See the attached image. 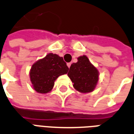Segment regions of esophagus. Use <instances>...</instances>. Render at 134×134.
<instances>
[{
    "mask_svg": "<svg viewBox=\"0 0 134 134\" xmlns=\"http://www.w3.org/2000/svg\"><path fill=\"white\" fill-rule=\"evenodd\" d=\"M67 67H69H69H70V66H71V63H67Z\"/></svg>",
    "mask_w": 134,
    "mask_h": 134,
    "instance_id": "esophagus-1",
    "label": "esophagus"
}]
</instances>
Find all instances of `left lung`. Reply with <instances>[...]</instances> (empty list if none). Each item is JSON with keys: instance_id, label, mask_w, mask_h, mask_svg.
<instances>
[{"instance_id": "1", "label": "left lung", "mask_w": 134, "mask_h": 134, "mask_svg": "<svg viewBox=\"0 0 134 134\" xmlns=\"http://www.w3.org/2000/svg\"><path fill=\"white\" fill-rule=\"evenodd\" d=\"M74 89L81 93L93 91L99 80V71L86 55L77 58V63H72L67 74Z\"/></svg>"}]
</instances>
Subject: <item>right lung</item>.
<instances>
[{"instance_id":"right-lung-1","label":"right lung","mask_w":134,"mask_h":134,"mask_svg":"<svg viewBox=\"0 0 134 134\" xmlns=\"http://www.w3.org/2000/svg\"><path fill=\"white\" fill-rule=\"evenodd\" d=\"M68 70L63 57L48 53L35 62L31 67L29 77L32 87L39 93H48L53 89L56 79L67 74Z\"/></svg>"}]
</instances>
